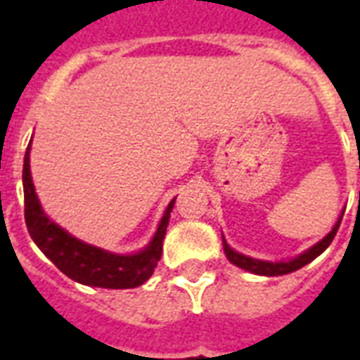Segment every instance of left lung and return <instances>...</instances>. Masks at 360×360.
I'll list each match as a JSON object with an SVG mask.
<instances>
[{"instance_id":"8db88e82","label":"left lung","mask_w":360,"mask_h":360,"mask_svg":"<svg viewBox=\"0 0 360 360\" xmlns=\"http://www.w3.org/2000/svg\"><path fill=\"white\" fill-rule=\"evenodd\" d=\"M341 218H343V212H341L338 224L333 226L332 231L326 235L322 241L316 243L314 247H310L309 250H304L302 255H299V257L293 258V260H287V262H266V260H257V258L239 255V252H235V250L227 245L226 239H224V250H226V257L231 264L239 266L243 270L252 271V274H258V276H283V274H291V271L299 270L302 266H307L309 262H312L314 258L320 257V255L330 247V243L333 241V237H335L338 229H340Z\"/></svg>"}]
</instances>
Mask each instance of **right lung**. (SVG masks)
Masks as SVG:
<instances>
[{"mask_svg": "<svg viewBox=\"0 0 360 360\" xmlns=\"http://www.w3.org/2000/svg\"><path fill=\"white\" fill-rule=\"evenodd\" d=\"M30 144L25 154L22 165V187H25V221L32 241L38 245L46 257L50 258L67 278L79 281L82 285L105 287V289H131L142 285L154 274V268L162 258V247L169 212L173 210L175 200L165 208V214L154 239L146 249L136 255H113L108 250L98 249L92 245L79 241L69 235L58 224H53L38 202L32 177H30Z\"/></svg>", "mask_w": 360, "mask_h": 360, "instance_id": "add662e5", "label": "right lung"}]
</instances>
